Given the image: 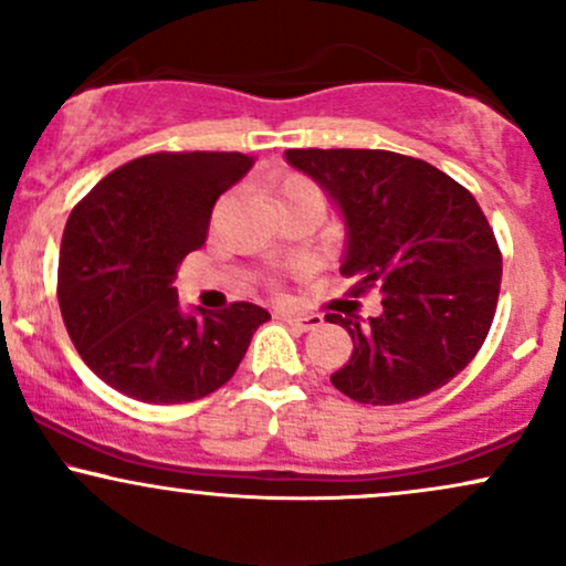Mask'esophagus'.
<instances>
[{
    "label": "esophagus",
    "mask_w": 566,
    "mask_h": 566,
    "mask_svg": "<svg viewBox=\"0 0 566 566\" xmlns=\"http://www.w3.org/2000/svg\"><path fill=\"white\" fill-rule=\"evenodd\" d=\"M279 319H284L287 324H295L301 329H316L322 327L324 316L319 314H279Z\"/></svg>",
    "instance_id": "obj_1"
}]
</instances>
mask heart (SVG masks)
I'll return each instance as SVG.
<instances>
[{
	"mask_svg": "<svg viewBox=\"0 0 566 566\" xmlns=\"http://www.w3.org/2000/svg\"><path fill=\"white\" fill-rule=\"evenodd\" d=\"M301 201H316V205L324 207V193L319 191V186L311 184L303 175H284V178L274 186V207L301 205Z\"/></svg>",
	"mask_w": 566,
	"mask_h": 566,
	"instance_id": "heart-1",
	"label": "heart"
}]
</instances>
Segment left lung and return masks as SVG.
Listing matches in <instances>:
<instances>
[{"label": "left lung", "instance_id": "1", "mask_svg": "<svg viewBox=\"0 0 566 566\" xmlns=\"http://www.w3.org/2000/svg\"><path fill=\"white\" fill-rule=\"evenodd\" d=\"M287 161L335 199L348 229L340 274L378 316L327 314L354 340L333 386L359 405H405L447 386L495 319L503 255L482 207L423 159L380 148H290Z\"/></svg>", "mask_w": 566, "mask_h": 566}]
</instances>
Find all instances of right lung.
Wrapping results in <instances>:
<instances>
[{"mask_svg":"<svg viewBox=\"0 0 566 566\" xmlns=\"http://www.w3.org/2000/svg\"><path fill=\"white\" fill-rule=\"evenodd\" d=\"M252 165L239 151L146 154L71 210L57 263L63 322L84 365L129 399L184 405L218 391L271 319L244 301L186 316L172 287L218 197Z\"/></svg>","mask_w":566,"mask_h":566,"instance_id":"right-lung-1","label":"right lung"}]
</instances>
